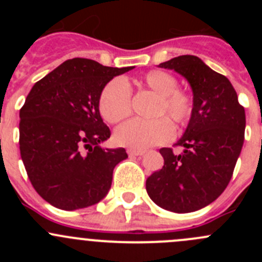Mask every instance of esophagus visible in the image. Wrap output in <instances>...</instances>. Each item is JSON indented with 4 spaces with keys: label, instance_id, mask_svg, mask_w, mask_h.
I'll list each match as a JSON object with an SVG mask.
<instances>
[{
    "label": "esophagus",
    "instance_id": "1",
    "mask_svg": "<svg viewBox=\"0 0 262 262\" xmlns=\"http://www.w3.org/2000/svg\"><path fill=\"white\" fill-rule=\"evenodd\" d=\"M144 153V150L142 149H128L129 156H142Z\"/></svg>",
    "mask_w": 262,
    "mask_h": 262
}]
</instances>
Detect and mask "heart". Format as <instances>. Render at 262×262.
I'll list each match as a JSON object with an SVG mask.
<instances>
[{
    "instance_id": "1",
    "label": "heart",
    "mask_w": 262,
    "mask_h": 262,
    "mask_svg": "<svg viewBox=\"0 0 262 262\" xmlns=\"http://www.w3.org/2000/svg\"><path fill=\"white\" fill-rule=\"evenodd\" d=\"M134 84L139 89L149 90L157 95L155 116L167 115L178 126H185L192 114V97L187 92L178 90V80L165 71L155 70L136 78ZM102 118L109 123H118L130 114V90L120 78L109 81L102 89L99 100ZM173 126L166 118L155 120L132 119L118 126L114 139L118 144L134 149L165 143L172 137Z\"/></svg>"
}]
</instances>
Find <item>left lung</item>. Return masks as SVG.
<instances>
[{
    "label": "left lung",
    "instance_id": "1",
    "mask_svg": "<svg viewBox=\"0 0 262 262\" xmlns=\"http://www.w3.org/2000/svg\"><path fill=\"white\" fill-rule=\"evenodd\" d=\"M160 68L181 75L192 91V114L176 146L161 148L163 167L146 181L150 199L162 209L191 213L213 203L228 185L245 141L246 115L226 76L199 57L180 55Z\"/></svg>",
    "mask_w": 262,
    "mask_h": 262
}]
</instances>
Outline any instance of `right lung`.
<instances>
[{
  "label": "right lung",
  "mask_w": 262,
  "mask_h": 262,
  "mask_svg": "<svg viewBox=\"0 0 262 262\" xmlns=\"http://www.w3.org/2000/svg\"><path fill=\"white\" fill-rule=\"evenodd\" d=\"M133 68L73 58L29 92L20 110L21 160L34 189L53 207L82 209L109 192L114 167L128 155L124 148L101 147L110 129L99 100L107 82Z\"/></svg>",
  "instance_id": "obj_1"
}]
</instances>
